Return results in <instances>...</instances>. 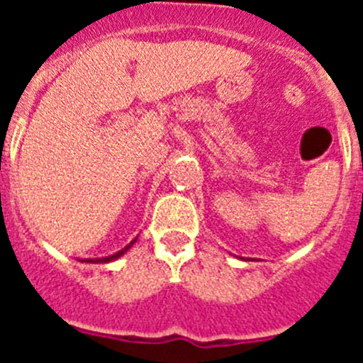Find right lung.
<instances>
[{"instance_id":"add662e5","label":"right lung","mask_w":363,"mask_h":363,"mask_svg":"<svg viewBox=\"0 0 363 363\" xmlns=\"http://www.w3.org/2000/svg\"><path fill=\"white\" fill-rule=\"evenodd\" d=\"M134 242H130L129 245L125 247V249H121L120 252H116V255H112V256H107V258H98V259H85V262H91V264H99V262H104V264H107V262H112V259H116V258H120L121 255H123V252H127V249H129L130 245H133Z\"/></svg>"}]
</instances>
